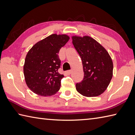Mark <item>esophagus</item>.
Instances as JSON below:
<instances>
[{
	"mask_svg": "<svg viewBox=\"0 0 135 135\" xmlns=\"http://www.w3.org/2000/svg\"><path fill=\"white\" fill-rule=\"evenodd\" d=\"M72 72H73V71L72 70H68V71H67L65 72V73L67 74V75H70V74L72 73Z\"/></svg>",
	"mask_w": 135,
	"mask_h": 135,
	"instance_id": "obj_1",
	"label": "esophagus"
}]
</instances>
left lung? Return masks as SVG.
I'll return each instance as SVG.
<instances>
[{
    "label": "left lung",
    "mask_w": 135,
    "mask_h": 135,
    "mask_svg": "<svg viewBox=\"0 0 135 135\" xmlns=\"http://www.w3.org/2000/svg\"><path fill=\"white\" fill-rule=\"evenodd\" d=\"M73 44L82 59L84 77L76 89L86 97H96L106 90L113 77V63L107 51L88 36L72 37Z\"/></svg>",
    "instance_id": "8db88e82"
}]
</instances>
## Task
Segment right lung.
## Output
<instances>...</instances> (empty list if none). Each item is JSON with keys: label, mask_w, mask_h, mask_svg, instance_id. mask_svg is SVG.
Here are the masks:
<instances>
[{"label": "right lung", "mask_w": 135, "mask_h": 135, "mask_svg": "<svg viewBox=\"0 0 135 135\" xmlns=\"http://www.w3.org/2000/svg\"><path fill=\"white\" fill-rule=\"evenodd\" d=\"M70 39L67 35L52 34L37 42L28 51L24 65L25 80L33 93L42 96L56 94L64 76L59 73V51Z\"/></svg>", "instance_id": "right-lung-1"}]
</instances>
